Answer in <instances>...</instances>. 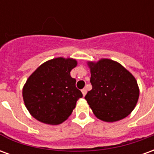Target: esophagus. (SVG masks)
Segmentation results:
<instances>
[{
    "label": "esophagus",
    "instance_id": "esophagus-1",
    "mask_svg": "<svg viewBox=\"0 0 154 154\" xmlns=\"http://www.w3.org/2000/svg\"><path fill=\"white\" fill-rule=\"evenodd\" d=\"M82 95H83V96H86V94H87V89H85V88L82 89Z\"/></svg>",
    "mask_w": 154,
    "mask_h": 154
}]
</instances>
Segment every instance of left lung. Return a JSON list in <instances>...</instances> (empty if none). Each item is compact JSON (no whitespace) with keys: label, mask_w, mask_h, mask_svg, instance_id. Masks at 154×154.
<instances>
[{"label":"left lung","mask_w":154,"mask_h":154,"mask_svg":"<svg viewBox=\"0 0 154 154\" xmlns=\"http://www.w3.org/2000/svg\"><path fill=\"white\" fill-rule=\"evenodd\" d=\"M92 89L85 97L95 116L106 122H115L131 113L138 102L137 81L121 64L104 58L89 62Z\"/></svg>","instance_id":"8db88e82"}]
</instances>
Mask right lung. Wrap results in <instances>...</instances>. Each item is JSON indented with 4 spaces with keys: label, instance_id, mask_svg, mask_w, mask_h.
<instances>
[{
    "label": "right lung",
    "instance_id": "right-lung-1",
    "mask_svg": "<svg viewBox=\"0 0 154 154\" xmlns=\"http://www.w3.org/2000/svg\"><path fill=\"white\" fill-rule=\"evenodd\" d=\"M72 58L57 57L40 65L23 87V99L35 119L48 125H58L69 117L82 93L76 87L71 70L77 66Z\"/></svg>",
    "mask_w": 154,
    "mask_h": 154
}]
</instances>
